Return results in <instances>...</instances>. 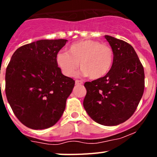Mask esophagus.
Listing matches in <instances>:
<instances>
[{
	"label": "esophagus",
	"mask_w": 157,
	"mask_h": 157,
	"mask_svg": "<svg viewBox=\"0 0 157 157\" xmlns=\"http://www.w3.org/2000/svg\"><path fill=\"white\" fill-rule=\"evenodd\" d=\"M75 83H76V85H81V84H83V81H82V80H76Z\"/></svg>",
	"instance_id": "34e87169"
}]
</instances>
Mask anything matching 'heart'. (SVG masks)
<instances>
[{
	"label": "heart",
	"instance_id": "heart-1",
	"mask_svg": "<svg viewBox=\"0 0 157 157\" xmlns=\"http://www.w3.org/2000/svg\"><path fill=\"white\" fill-rule=\"evenodd\" d=\"M114 55L106 44L94 40H83L72 44L67 53L56 55V63L67 77H73L80 67L83 75L93 80L105 77L112 68Z\"/></svg>",
	"mask_w": 157,
	"mask_h": 157
}]
</instances>
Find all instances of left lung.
Masks as SVG:
<instances>
[{
  "mask_svg": "<svg viewBox=\"0 0 157 157\" xmlns=\"http://www.w3.org/2000/svg\"><path fill=\"white\" fill-rule=\"evenodd\" d=\"M113 51V64L105 77L86 82L83 107L95 122L116 126L136 110L144 94V70L130 44L106 35Z\"/></svg>",
  "mask_w": 157,
  "mask_h": 157,
  "instance_id": "obj_1",
  "label": "left lung"
}]
</instances>
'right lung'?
I'll return each instance as SVG.
<instances>
[{
	"instance_id": "1",
	"label": "right lung",
	"mask_w": 157,
	"mask_h": 157,
	"mask_svg": "<svg viewBox=\"0 0 157 157\" xmlns=\"http://www.w3.org/2000/svg\"><path fill=\"white\" fill-rule=\"evenodd\" d=\"M67 41L40 40L25 44L17 49L7 65V101L17 118L29 128H49L64 111L75 81L62 74L56 55Z\"/></svg>"
}]
</instances>
